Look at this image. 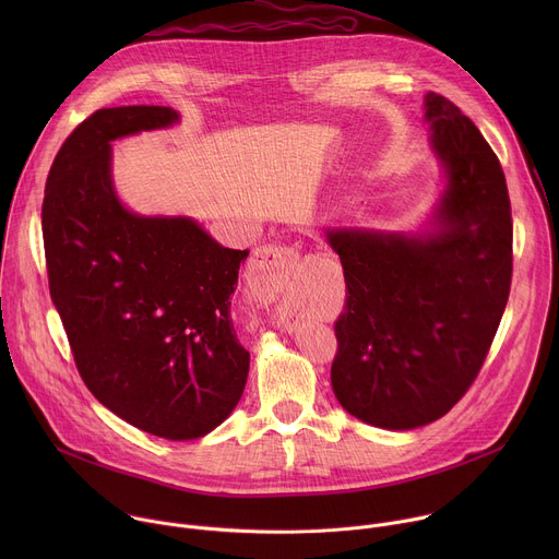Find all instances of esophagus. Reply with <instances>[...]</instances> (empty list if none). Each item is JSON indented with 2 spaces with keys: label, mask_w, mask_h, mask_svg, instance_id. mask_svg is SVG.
<instances>
[{
  "label": "esophagus",
  "mask_w": 559,
  "mask_h": 559,
  "mask_svg": "<svg viewBox=\"0 0 559 559\" xmlns=\"http://www.w3.org/2000/svg\"><path fill=\"white\" fill-rule=\"evenodd\" d=\"M296 265H298V250L289 246L259 248L248 263V283L252 294L265 305L272 302L278 296V292H283V287L287 285ZM281 323L285 330L294 328L292 318H281Z\"/></svg>",
  "instance_id": "34e87169"
}]
</instances>
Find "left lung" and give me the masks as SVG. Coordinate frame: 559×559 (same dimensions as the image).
Wrapping results in <instances>:
<instances>
[{
    "instance_id": "left-lung-1",
    "label": "left lung",
    "mask_w": 559,
    "mask_h": 559,
    "mask_svg": "<svg viewBox=\"0 0 559 559\" xmlns=\"http://www.w3.org/2000/svg\"><path fill=\"white\" fill-rule=\"evenodd\" d=\"M444 190L423 234L328 229L347 298L332 386L358 420L407 431L442 418L480 371L509 300L507 179L475 123L427 93Z\"/></svg>"
}]
</instances>
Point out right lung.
<instances>
[{
  "instance_id": "right-lung-1",
  "label": "right lung",
  "mask_w": 559,
  "mask_h": 559,
  "mask_svg": "<svg viewBox=\"0 0 559 559\" xmlns=\"http://www.w3.org/2000/svg\"><path fill=\"white\" fill-rule=\"evenodd\" d=\"M177 121L166 106H121L79 123L52 162L41 227L50 298L86 386L141 431L194 440L248 382L229 296L250 252L192 218L130 212L110 168V141Z\"/></svg>"
}]
</instances>
